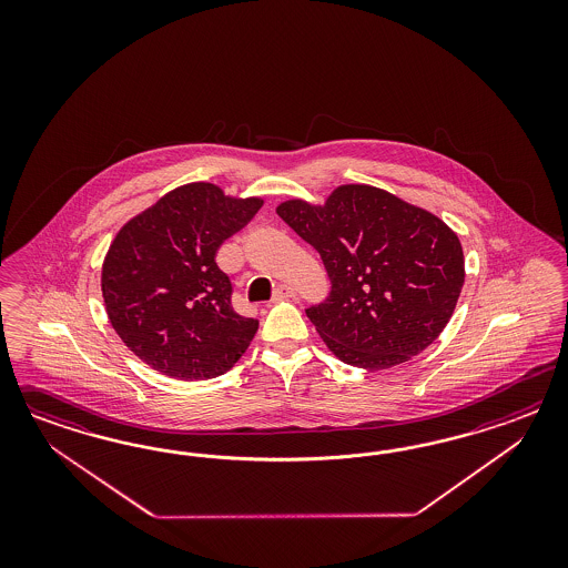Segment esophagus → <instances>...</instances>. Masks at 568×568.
I'll use <instances>...</instances> for the list:
<instances>
[{
    "label": "esophagus",
    "instance_id": "obj_1",
    "mask_svg": "<svg viewBox=\"0 0 568 568\" xmlns=\"http://www.w3.org/2000/svg\"><path fill=\"white\" fill-rule=\"evenodd\" d=\"M295 297V290L290 287V285H278L275 290V295H273V300L275 302H283V300H292Z\"/></svg>",
    "mask_w": 568,
    "mask_h": 568
}]
</instances>
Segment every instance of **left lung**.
Here are the masks:
<instances>
[{"label": "left lung", "instance_id": "1", "mask_svg": "<svg viewBox=\"0 0 568 568\" xmlns=\"http://www.w3.org/2000/svg\"><path fill=\"white\" fill-rule=\"evenodd\" d=\"M276 214L327 268L331 293L306 314L339 361L389 368L446 328L465 285V254L442 219L371 185H339L323 206L287 200Z\"/></svg>", "mask_w": 568, "mask_h": 568}]
</instances>
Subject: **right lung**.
<instances>
[{
    "mask_svg": "<svg viewBox=\"0 0 568 568\" xmlns=\"http://www.w3.org/2000/svg\"><path fill=\"white\" fill-rule=\"evenodd\" d=\"M262 204L190 183L116 233L103 258V306L139 361L166 377L202 381L224 375L245 354L258 321L233 310L216 252Z\"/></svg>",
    "mask_w": 568,
    "mask_h": 568,
    "instance_id": "add662e5",
    "label": "right lung"
}]
</instances>
